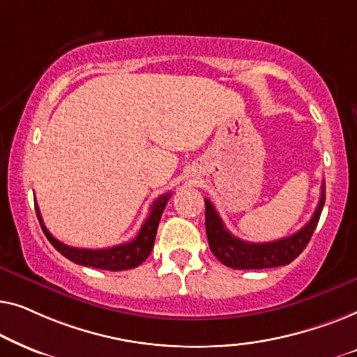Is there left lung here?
<instances>
[{"label": "left lung", "instance_id": "left-lung-1", "mask_svg": "<svg viewBox=\"0 0 357 357\" xmlns=\"http://www.w3.org/2000/svg\"><path fill=\"white\" fill-rule=\"evenodd\" d=\"M324 204L325 182L321 183L319 206H317L310 221L301 231H297L289 237H282L280 241L253 243L234 237L224 226L222 219L218 214L216 208L213 206V203L204 198V206H206L204 226H206L209 248L222 265L236 268V270H263V268L289 265L292 260H296L301 255L307 243H309L312 234H314L317 224H319Z\"/></svg>", "mask_w": 357, "mask_h": 357}]
</instances>
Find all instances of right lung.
<instances>
[{
	"label": "right lung",
	"instance_id": "right-lung-1",
	"mask_svg": "<svg viewBox=\"0 0 357 357\" xmlns=\"http://www.w3.org/2000/svg\"><path fill=\"white\" fill-rule=\"evenodd\" d=\"M170 195L165 193L162 197H159L151 206L149 216L146 219L143 226H141L138 236H136L131 242L120 243V245L110 247V248H99V250H92V248H76L70 247L66 243L56 241L55 237L48 232V229L43 224V219L40 216V209L36 204V213L40 222L42 231L45 234V237L50 241L53 247L61 253L63 257H66L68 260H71L76 265L82 266H91L97 268V270H107V271H123L131 270V268L139 266L146 258L149 257L151 250L154 247L155 241V232H158V226L162 216L165 204H167Z\"/></svg>",
	"mask_w": 357,
	"mask_h": 357
}]
</instances>
